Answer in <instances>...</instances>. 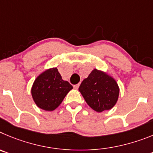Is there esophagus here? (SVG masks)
Wrapping results in <instances>:
<instances>
[{"instance_id":"34e87169","label":"esophagus","mask_w":153,"mask_h":153,"mask_svg":"<svg viewBox=\"0 0 153 153\" xmlns=\"http://www.w3.org/2000/svg\"><path fill=\"white\" fill-rule=\"evenodd\" d=\"M74 88H75V89H78V88H79V84H78V85H74Z\"/></svg>"}]
</instances>
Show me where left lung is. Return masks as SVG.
<instances>
[{"label":"left lung","mask_w":153,"mask_h":153,"mask_svg":"<svg viewBox=\"0 0 153 153\" xmlns=\"http://www.w3.org/2000/svg\"><path fill=\"white\" fill-rule=\"evenodd\" d=\"M78 90L87 104L97 112L111 109L117 101L120 91L114 78L97 69L83 80Z\"/></svg>","instance_id":"1"}]
</instances>
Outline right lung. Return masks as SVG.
<instances>
[{"instance_id": "obj_1", "label": "right lung", "mask_w": 153, "mask_h": 153, "mask_svg": "<svg viewBox=\"0 0 153 153\" xmlns=\"http://www.w3.org/2000/svg\"><path fill=\"white\" fill-rule=\"evenodd\" d=\"M73 88L69 82L63 81L56 68H50L37 77L32 87L33 98L39 108L52 111L62 102Z\"/></svg>"}]
</instances>
